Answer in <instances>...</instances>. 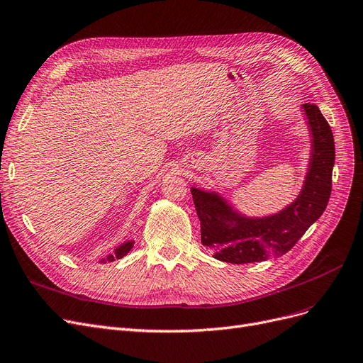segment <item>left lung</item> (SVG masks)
Instances as JSON below:
<instances>
[{"mask_svg":"<svg viewBox=\"0 0 363 363\" xmlns=\"http://www.w3.org/2000/svg\"><path fill=\"white\" fill-rule=\"evenodd\" d=\"M302 107L311 130L313 152L303 189L286 209L271 217L248 218L239 216L218 194L191 189L202 244L217 260L244 264L283 256L326 209L335 163L333 134L315 104L305 103Z\"/></svg>","mask_w":363,"mask_h":363,"instance_id":"obj_1","label":"left lung"}]
</instances>
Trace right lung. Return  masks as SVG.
<instances>
[{
	"mask_svg": "<svg viewBox=\"0 0 363 363\" xmlns=\"http://www.w3.org/2000/svg\"><path fill=\"white\" fill-rule=\"evenodd\" d=\"M133 240H128V242H125V244H123V245H119L116 250H115V252H112V254H109V256H107L106 259H103V260H100L101 263H106V262H113L115 259H123L125 254L133 248Z\"/></svg>",
	"mask_w": 363,
	"mask_h": 363,
	"instance_id": "right-lung-1",
	"label": "right lung"
}]
</instances>
